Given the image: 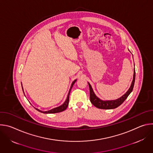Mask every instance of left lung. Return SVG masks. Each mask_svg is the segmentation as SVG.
<instances>
[{"instance_id":"1","label":"left lung","mask_w":153,"mask_h":153,"mask_svg":"<svg viewBox=\"0 0 153 153\" xmlns=\"http://www.w3.org/2000/svg\"><path fill=\"white\" fill-rule=\"evenodd\" d=\"M135 76H136V72H135V70H134L133 79L129 90L122 97H120V98L116 100H102L99 98H98L94 94L91 85L90 84V83H88L89 88H90V101L91 103L93 105H94L96 108H100V109H103V110H110V109H114L118 107L125 100V99L128 97L129 94L132 92L133 90L134 85V82H135Z\"/></svg>"}]
</instances>
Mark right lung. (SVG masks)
Wrapping results in <instances>:
<instances>
[{
    "label": "right lung",
    "instance_id": "add662e5",
    "mask_svg": "<svg viewBox=\"0 0 153 153\" xmlns=\"http://www.w3.org/2000/svg\"><path fill=\"white\" fill-rule=\"evenodd\" d=\"M77 80H74L72 84H71V88L70 89V91H69V93L68 94V96H67V98L66 99V100H65V102L60 106H58V107H56V108H54L53 109H52V110H50L49 111H40V110H39V109H37L35 108V109L36 110H37L38 111L40 112V113H45V114H53V113H60V112H62L64 110H65L67 109V108L68 107V103H69V96H70V91L72 88V87L73 86V85L74 84V83L76 82ZM22 90H23V87H22ZM23 91H24V90H23Z\"/></svg>",
    "mask_w": 153,
    "mask_h": 153
}]
</instances>
